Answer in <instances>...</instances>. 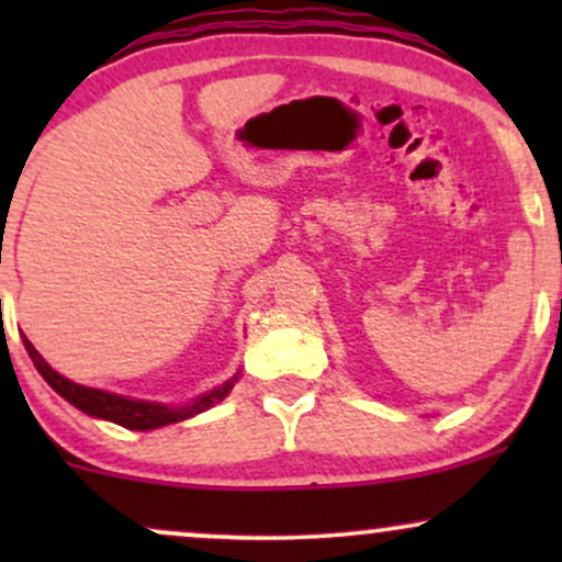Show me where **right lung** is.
Returning <instances> with one entry per match:
<instances>
[{"label":"right lung","instance_id":"right-lung-1","mask_svg":"<svg viewBox=\"0 0 562 562\" xmlns=\"http://www.w3.org/2000/svg\"><path fill=\"white\" fill-rule=\"evenodd\" d=\"M25 351L29 357L34 359L36 370L42 372V378L47 380L53 389L60 393L66 402H70L74 406H79L81 412L92 417H102V420H111L115 425H124L128 430H153L160 428V425H169V423H179L187 420V417L198 415V412L209 409L222 402L224 396L232 391L237 378L227 380L224 385H218L211 393H203V396L195 398L192 404H182V406H166V404H153V402H137V398H126V396H115V393L108 391H97V389H87V385L79 383H70L68 378L57 375V372L38 357V351L29 340H23Z\"/></svg>","mask_w":562,"mask_h":562}]
</instances>
